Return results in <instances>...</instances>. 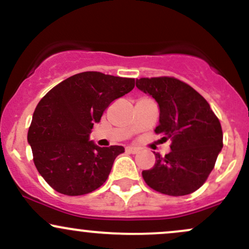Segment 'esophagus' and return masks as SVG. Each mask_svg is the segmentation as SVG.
I'll return each mask as SVG.
<instances>
[{
  "mask_svg": "<svg viewBox=\"0 0 249 249\" xmlns=\"http://www.w3.org/2000/svg\"><path fill=\"white\" fill-rule=\"evenodd\" d=\"M138 151H139L138 147H133V146H127L126 147V152H128V153L134 154V153L138 152Z\"/></svg>",
  "mask_w": 249,
  "mask_h": 249,
  "instance_id": "obj_1",
  "label": "esophagus"
}]
</instances>
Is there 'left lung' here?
<instances>
[{"mask_svg": "<svg viewBox=\"0 0 249 249\" xmlns=\"http://www.w3.org/2000/svg\"><path fill=\"white\" fill-rule=\"evenodd\" d=\"M136 87L158 103L156 133L172 141L166 156L154 153L156 164L142 171V178L167 196L193 193L206 181L222 148L218 117L199 92L173 77L137 79Z\"/></svg>", "mask_w": 249, "mask_h": 249, "instance_id": "1", "label": "left lung"}]
</instances>
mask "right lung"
Returning <instances> with one entry per match:
<instances>
[{
	"mask_svg": "<svg viewBox=\"0 0 249 249\" xmlns=\"http://www.w3.org/2000/svg\"><path fill=\"white\" fill-rule=\"evenodd\" d=\"M133 88V78L87 71L57 84L39 101L28 142L37 171L53 190L83 196L107 181L124 147H99L90 133L105 108Z\"/></svg>",
	"mask_w": 249,
	"mask_h": 249,
	"instance_id": "add662e5",
	"label": "right lung"
}]
</instances>
